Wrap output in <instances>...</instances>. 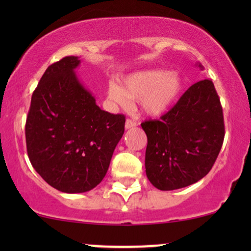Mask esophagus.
<instances>
[{"label":"esophagus","mask_w":251,"mask_h":251,"mask_svg":"<svg viewBox=\"0 0 251 251\" xmlns=\"http://www.w3.org/2000/svg\"><path fill=\"white\" fill-rule=\"evenodd\" d=\"M135 126H137V123H135L134 120H131V119L126 120V123H125V128L126 129L133 128V127H135Z\"/></svg>","instance_id":"1"}]
</instances>
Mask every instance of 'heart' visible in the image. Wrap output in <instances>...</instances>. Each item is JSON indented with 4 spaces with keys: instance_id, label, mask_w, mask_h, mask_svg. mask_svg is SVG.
Instances as JSON below:
<instances>
[{
    "instance_id": "heart-1",
    "label": "heart",
    "mask_w": 251,
    "mask_h": 251,
    "mask_svg": "<svg viewBox=\"0 0 251 251\" xmlns=\"http://www.w3.org/2000/svg\"><path fill=\"white\" fill-rule=\"evenodd\" d=\"M123 83V87L116 82L109 83V101L123 108L128 107L129 100L139 101L145 116L158 117L168 112L178 99L184 79L177 72L150 70L129 74Z\"/></svg>"
}]
</instances>
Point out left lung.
Listing matches in <instances>:
<instances>
[{"label":"left lung","instance_id":"1","mask_svg":"<svg viewBox=\"0 0 251 251\" xmlns=\"http://www.w3.org/2000/svg\"><path fill=\"white\" fill-rule=\"evenodd\" d=\"M203 71L201 63H196ZM148 135L146 176L154 188H185L209 174L224 139L223 111L210 79L194 83L159 120L142 124Z\"/></svg>","mask_w":251,"mask_h":251}]
</instances>
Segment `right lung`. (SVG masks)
Returning <instances> with one entry per match:
<instances>
[{
	"instance_id": "1",
	"label": "right lung",
	"mask_w": 251,
	"mask_h": 251,
	"mask_svg": "<svg viewBox=\"0 0 251 251\" xmlns=\"http://www.w3.org/2000/svg\"><path fill=\"white\" fill-rule=\"evenodd\" d=\"M80 62L66 56L46 70L25 123L31 165L66 194L87 192L103 179L125 127V117L102 111L80 82Z\"/></svg>"
}]
</instances>
